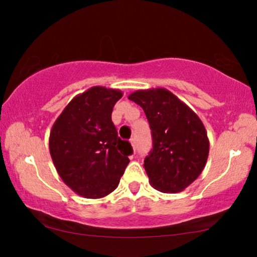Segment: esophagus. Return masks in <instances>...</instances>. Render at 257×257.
<instances>
[{"label": "esophagus", "instance_id": "34e87169", "mask_svg": "<svg viewBox=\"0 0 257 257\" xmlns=\"http://www.w3.org/2000/svg\"><path fill=\"white\" fill-rule=\"evenodd\" d=\"M130 143H131L132 149L136 150V140H135V138H131V140H130Z\"/></svg>", "mask_w": 257, "mask_h": 257}]
</instances>
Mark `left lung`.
Listing matches in <instances>:
<instances>
[{"instance_id": "obj_1", "label": "left lung", "mask_w": 257, "mask_h": 257, "mask_svg": "<svg viewBox=\"0 0 257 257\" xmlns=\"http://www.w3.org/2000/svg\"><path fill=\"white\" fill-rule=\"evenodd\" d=\"M128 99L143 107L152 130L153 149L144 161L151 186L163 193L182 192L201 174L208 158L201 119L164 87L135 91Z\"/></svg>"}]
</instances>
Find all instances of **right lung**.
<instances>
[{
	"instance_id": "obj_1",
	"label": "right lung",
	"mask_w": 257,
	"mask_h": 257,
	"mask_svg": "<svg viewBox=\"0 0 257 257\" xmlns=\"http://www.w3.org/2000/svg\"><path fill=\"white\" fill-rule=\"evenodd\" d=\"M121 97L120 90L90 87L73 97L52 125V163L64 184L83 198L113 192L130 163L131 144L119 138L111 119Z\"/></svg>"
}]
</instances>
